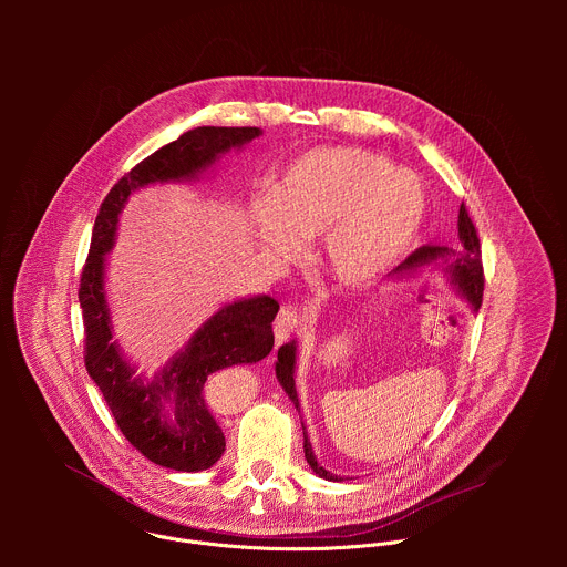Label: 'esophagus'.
<instances>
[{
    "label": "esophagus",
    "mask_w": 567,
    "mask_h": 567,
    "mask_svg": "<svg viewBox=\"0 0 567 567\" xmlns=\"http://www.w3.org/2000/svg\"><path fill=\"white\" fill-rule=\"evenodd\" d=\"M298 326H300V313H298V309L291 307V305L282 307V309L278 311L276 320H274L276 341H278V343L287 341V339L298 330Z\"/></svg>",
    "instance_id": "esophagus-1"
}]
</instances>
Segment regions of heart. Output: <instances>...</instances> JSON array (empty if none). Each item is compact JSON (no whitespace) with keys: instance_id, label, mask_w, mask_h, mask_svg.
<instances>
[{"instance_id":"obj_1","label":"heart","mask_w":567,"mask_h":567,"mask_svg":"<svg viewBox=\"0 0 567 567\" xmlns=\"http://www.w3.org/2000/svg\"><path fill=\"white\" fill-rule=\"evenodd\" d=\"M424 219L420 182L385 158L346 145H318L291 158L269 195L249 202L265 256L291 260L318 237L316 260L334 285L363 289L411 249Z\"/></svg>"}]
</instances>
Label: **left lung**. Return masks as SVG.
Masks as SVG:
<instances>
[{"label": "left lung", "instance_id": "obj_1", "mask_svg": "<svg viewBox=\"0 0 567 567\" xmlns=\"http://www.w3.org/2000/svg\"><path fill=\"white\" fill-rule=\"evenodd\" d=\"M457 237L460 245L457 247H422L417 249L413 256H409V260L403 262L401 267H396V271H413L417 267L424 265H433L437 260H444V269L451 278V282L457 287V291L468 300V305L473 307V311L480 309L482 305V291H484V274H482V251H480V237L477 230L468 217L466 206H460V215H457ZM293 370H296V343H285L278 350V361H276V377L280 381V385L285 388V392L289 394V399L293 401V406L298 409V394H296V383H293ZM300 411V409H298ZM302 437H305V457L309 462V466L313 468V473H318L320 477L326 480H339L337 475H332L330 471L322 468L316 462V455L311 451V444L307 440L305 426H302Z\"/></svg>", "mask_w": 567, "mask_h": 567}]
</instances>
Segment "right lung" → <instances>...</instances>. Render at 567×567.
Segmentation results:
<instances>
[{
    "label": "right lung",
    "instance_id": "add662e5",
    "mask_svg": "<svg viewBox=\"0 0 567 567\" xmlns=\"http://www.w3.org/2000/svg\"><path fill=\"white\" fill-rule=\"evenodd\" d=\"M260 134V127H195L184 132L114 184L94 224L90 256L78 289L85 322V365L125 440L158 466L190 473L204 471L221 457L226 442L213 415L210 379L217 370L256 363L271 352V322L280 305L271 296L224 305L164 370L143 383L112 341L105 256L114 247L118 215L136 188L195 179L221 154L239 150Z\"/></svg>",
    "mask_w": 567,
    "mask_h": 567
}]
</instances>
